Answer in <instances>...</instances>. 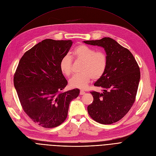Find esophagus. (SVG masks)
Wrapping results in <instances>:
<instances>
[{"mask_svg":"<svg viewBox=\"0 0 156 156\" xmlns=\"http://www.w3.org/2000/svg\"><path fill=\"white\" fill-rule=\"evenodd\" d=\"M80 95H84V94H85V92H84L83 90H81V91H80Z\"/></svg>","mask_w":156,"mask_h":156,"instance_id":"1","label":"esophagus"}]
</instances>
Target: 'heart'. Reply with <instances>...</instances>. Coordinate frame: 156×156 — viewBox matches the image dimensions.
Segmentation results:
<instances>
[{
  "label": "heart",
  "instance_id": "obj_1",
  "mask_svg": "<svg viewBox=\"0 0 156 156\" xmlns=\"http://www.w3.org/2000/svg\"><path fill=\"white\" fill-rule=\"evenodd\" d=\"M73 57L82 62L81 73L78 74L69 80L73 88H85L92 78L97 80L101 78L107 68L108 57L103 51H95V49L84 45L78 46L74 51ZM60 69L65 76H70L73 73V62L71 56H64L60 62Z\"/></svg>",
  "mask_w": 156,
  "mask_h": 156
}]
</instances>
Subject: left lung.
Segmentation results:
<instances>
[{
    "instance_id": "left-lung-1",
    "label": "left lung",
    "mask_w": 156,
    "mask_h": 156,
    "mask_svg": "<svg viewBox=\"0 0 156 156\" xmlns=\"http://www.w3.org/2000/svg\"><path fill=\"white\" fill-rule=\"evenodd\" d=\"M84 43L102 47L108 57L104 75L94 83L102 88V92H90L94 101L88 106V112L97 122L112 124L123 118L135 102L140 68L128 49L111 38L87 40Z\"/></svg>"
}]
</instances>
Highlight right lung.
Listing matches in <instances>:
<instances>
[{
	"mask_svg": "<svg viewBox=\"0 0 156 156\" xmlns=\"http://www.w3.org/2000/svg\"><path fill=\"white\" fill-rule=\"evenodd\" d=\"M72 44L71 40H42L24 54L14 73V85L23 111L44 128L62 124L71 101L79 95L78 88L62 92L68 81L59 64Z\"/></svg>",
	"mask_w": 156,
	"mask_h": 156,
	"instance_id": "add662e5",
	"label": "right lung"
}]
</instances>
